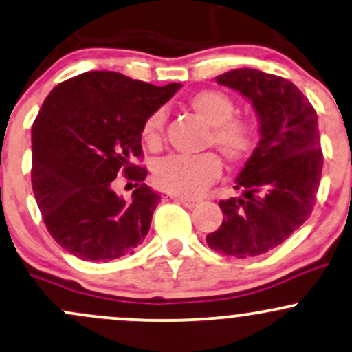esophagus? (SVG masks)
<instances>
[{
	"label": "esophagus",
	"mask_w": 352,
	"mask_h": 352,
	"mask_svg": "<svg viewBox=\"0 0 352 352\" xmlns=\"http://www.w3.org/2000/svg\"><path fill=\"white\" fill-rule=\"evenodd\" d=\"M175 200L179 204H182L184 207H187V208H194L197 204H199V200H195V199H188V197H175Z\"/></svg>",
	"instance_id": "1"
}]
</instances>
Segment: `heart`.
<instances>
[{
  "mask_svg": "<svg viewBox=\"0 0 352 352\" xmlns=\"http://www.w3.org/2000/svg\"><path fill=\"white\" fill-rule=\"evenodd\" d=\"M187 107L210 126L206 145H214L230 164H242L254 153L258 144L256 122L235 117V102L220 90H200L187 98ZM165 111L157 108L142 123V140L152 150L164 142ZM222 173L217 153L200 155H172L153 168V182L158 188L180 197H197Z\"/></svg>",
  "mask_w": 352,
  "mask_h": 352,
  "instance_id": "heart-1",
  "label": "heart"
}]
</instances>
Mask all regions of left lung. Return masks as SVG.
<instances>
[{
	"mask_svg": "<svg viewBox=\"0 0 352 352\" xmlns=\"http://www.w3.org/2000/svg\"><path fill=\"white\" fill-rule=\"evenodd\" d=\"M217 82L252 102L261 140L235 180L242 197L220 200L223 220L207 235V244L223 256H261L311 217L324 162L318 115L283 76L239 68L219 75Z\"/></svg>",
	"mask_w": 352,
	"mask_h": 352,
	"instance_id": "obj_1",
	"label": "left lung"
}]
</instances>
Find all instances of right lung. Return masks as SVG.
Wrapping results in <instances>:
<instances>
[{
    "label": "right lung",
    "instance_id": "right-lung-1",
    "mask_svg": "<svg viewBox=\"0 0 352 352\" xmlns=\"http://www.w3.org/2000/svg\"><path fill=\"white\" fill-rule=\"evenodd\" d=\"M179 88L87 72L46 96L32 130V185L46 229L69 254L107 262L144 242L160 195L132 162L144 157V120ZM120 173L135 182L132 201L114 192Z\"/></svg>",
    "mask_w": 352,
    "mask_h": 352
}]
</instances>
